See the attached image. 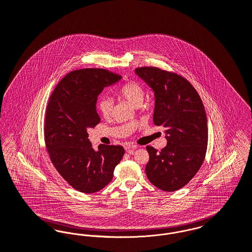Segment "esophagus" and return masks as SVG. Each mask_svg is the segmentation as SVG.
<instances>
[{
	"mask_svg": "<svg viewBox=\"0 0 252 252\" xmlns=\"http://www.w3.org/2000/svg\"><path fill=\"white\" fill-rule=\"evenodd\" d=\"M124 148L126 149V152H128V153H133L134 150L137 148V146H135V145H130V144H126L125 146H124Z\"/></svg>",
	"mask_w": 252,
	"mask_h": 252,
	"instance_id": "esophagus-1",
	"label": "esophagus"
}]
</instances>
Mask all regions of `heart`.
I'll return each mask as SVG.
<instances>
[{"label": "heart", "mask_w": 252, "mask_h": 252, "mask_svg": "<svg viewBox=\"0 0 252 252\" xmlns=\"http://www.w3.org/2000/svg\"><path fill=\"white\" fill-rule=\"evenodd\" d=\"M118 94L121 98L135 107L143 104L145 98V89L139 83L129 82L121 88ZM98 107L104 118H109L113 110V101L109 97H104L98 103Z\"/></svg>", "instance_id": "obj_1"}]
</instances>
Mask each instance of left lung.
<instances>
[{
    "mask_svg": "<svg viewBox=\"0 0 252 252\" xmlns=\"http://www.w3.org/2000/svg\"><path fill=\"white\" fill-rule=\"evenodd\" d=\"M135 74L154 93L153 123L165 130L166 146L147 147L148 180L164 191L185 187L200 169L207 146V115L197 91L182 76L157 67H140Z\"/></svg>",
    "mask_w": 252,
    "mask_h": 252,
    "instance_id": "1",
    "label": "left lung"
}]
</instances>
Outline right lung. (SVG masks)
<instances>
[{
	"mask_svg": "<svg viewBox=\"0 0 252 252\" xmlns=\"http://www.w3.org/2000/svg\"><path fill=\"white\" fill-rule=\"evenodd\" d=\"M121 76L104 69L72 71L61 80L46 108L45 141L57 171L73 189L84 193L101 190L110 183L125 149L100 145L95 150L88 130L101 122L98 96Z\"/></svg>",
	"mask_w": 252,
	"mask_h": 252,
	"instance_id": "add662e5",
	"label": "right lung"
}]
</instances>
